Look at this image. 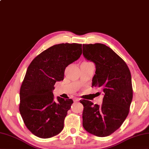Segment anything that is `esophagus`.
<instances>
[{"instance_id":"34e87169","label":"esophagus","mask_w":149,"mask_h":149,"mask_svg":"<svg viewBox=\"0 0 149 149\" xmlns=\"http://www.w3.org/2000/svg\"><path fill=\"white\" fill-rule=\"evenodd\" d=\"M79 100H80V99H79V98H74V102H78V101H79Z\"/></svg>"}]
</instances>
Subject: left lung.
Instances as JSON below:
<instances>
[{"mask_svg": "<svg viewBox=\"0 0 149 149\" xmlns=\"http://www.w3.org/2000/svg\"><path fill=\"white\" fill-rule=\"evenodd\" d=\"M83 55L95 65L92 86L104 95L101 106L81 100L83 126L97 136L110 135L120 127L129 113L133 99L132 77L126 63L109 47L102 43L83 44Z\"/></svg>", "mask_w": 149, "mask_h": 149, "instance_id": "1", "label": "left lung"}]
</instances>
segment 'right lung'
I'll return each mask as SVG.
<instances>
[{
	"mask_svg": "<svg viewBox=\"0 0 149 149\" xmlns=\"http://www.w3.org/2000/svg\"><path fill=\"white\" fill-rule=\"evenodd\" d=\"M81 44L61 43L50 47L31 61L19 92V112L30 131L41 139L58 135L73 101L57 97L53 90L64 79L66 68L82 54Z\"/></svg>",
	"mask_w": 149,
	"mask_h": 149,
	"instance_id": "obj_1",
	"label": "right lung"
}]
</instances>
